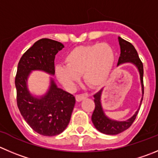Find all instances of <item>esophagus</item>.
I'll return each mask as SVG.
<instances>
[{
	"label": "esophagus",
	"mask_w": 158,
	"mask_h": 158,
	"mask_svg": "<svg viewBox=\"0 0 158 158\" xmlns=\"http://www.w3.org/2000/svg\"><path fill=\"white\" fill-rule=\"evenodd\" d=\"M88 97L87 94H77L76 95V100L77 102H81V101L84 100Z\"/></svg>",
	"instance_id": "esophagus-1"
}]
</instances>
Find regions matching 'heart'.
Returning a JSON list of instances; mask_svg holds the SVG:
<instances>
[{
	"label": "heart",
	"instance_id": "b5f03b06",
	"mask_svg": "<svg viewBox=\"0 0 158 158\" xmlns=\"http://www.w3.org/2000/svg\"><path fill=\"white\" fill-rule=\"evenodd\" d=\"M115 60V51L108 43L78 46L66 56V66L56 67V76L67 88H73L82 74L87 85L99 88L109 79Z\"/></svg>",
	"mask_w": 158,
	"mask_h": 158
}]
</instances>
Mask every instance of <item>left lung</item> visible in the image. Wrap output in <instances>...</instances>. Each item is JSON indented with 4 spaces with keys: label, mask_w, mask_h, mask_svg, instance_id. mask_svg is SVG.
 I'll return each mask as SVG.
<instances>
[{
    "label": "left lung",
    "mask_w": 158,
    "mask_h": 158,
    "mask_svg": "<svg viewBox=\"0 0 158 158\" xmlns=\"http://www.w3.org/2000/svg\"><path fill=\"white\" fill-rule=\"evenodd\" d=\"M118 40L120 46V56L118 58L117 67L122 65V64H128L129 63V64L134 65L139 71L141 89H142V98H141L140 104H139V106H140L143 100V64L139 58V56H138L136 49L131 43L124 40L121 37H118ZM102 91L103 88L94 95L95 108H94L92 116H91V120H92L94 127L101 133L107 135L118 134V133L127 130L133 124L136 115H137L139 106V109L133 114V116H131L127 120L118 121V120L112 119L106 115L102 109V102H101V97H102Z\"/></svg>",
    "instance_id": "left-lung-1"
}]
</instances>
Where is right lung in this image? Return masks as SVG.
<instances>
[{"label":"right lung","mask_w":158,"mask_h":158,"mask_svg":"<svg viewBox=\"0 0 158 158\" xmlns=\"http://www.w3.org/2000/svg\"><path fill=\"white\" fill-rule=\"evenodd\" d=\"M64 47L60 42L42 39L22 55L18 64L15 77L18 107L30 127L43 136H56L64 131L70 123L75 98L59 88L52 77L46 92L34 95L28 89V79L35 70L54 76L55 56Z\"/></svg>","instance_id":"add662e5"}]
</instances>
